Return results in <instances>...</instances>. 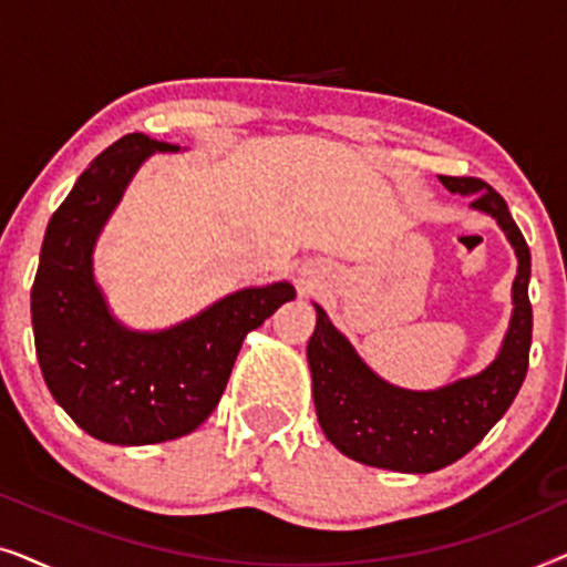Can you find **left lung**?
Listing matches in <instances>:
<instances>
[{
    "label": "left lung",
    "mask_w": 567,
    "mask_h": 567,
    "mask_svg": "<svg viewBox=\"0 0 567 567\" xmlns=\"http://www.w3.org/2000/svg\"><path fill=\"white\" fill-rule=\"evenodd\" d=\"M446 190L472 196L491 214L518 258L514 315L501 353L485 371L431 392H413L379 379L317 307L307 359L312 398L324 436L355 462L394 472H436L462 460L506 415L529 369L532 255L506 200L480 177L439 175Z\"/></svg>",
    "instance_id": "left-lung-1"
}]
</instances>
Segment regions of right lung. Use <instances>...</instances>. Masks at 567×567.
Wrapping results in <instances>:
<instances>
[{
  "label": "right lung",
  "mask_w": 567,
  "mask_h": 567,
  "mask_svg": "<svg viewBox=\"0 0 567 567\" xmlns=\"http://www.w3.org/2000/svg\"><path fill=\"white\" fill-rule=\"evenodd\" d=\"M181 146L128 134L92 159L45 227L30 291L35 355L53 400L90 436L118 446L159 444L196 431L219 405L250 330L291 284L229 293L169 330L136 332L107 312L92 250L138 165Z\"/></svg>",
  "instance_id": "1"
}]
</instances>
